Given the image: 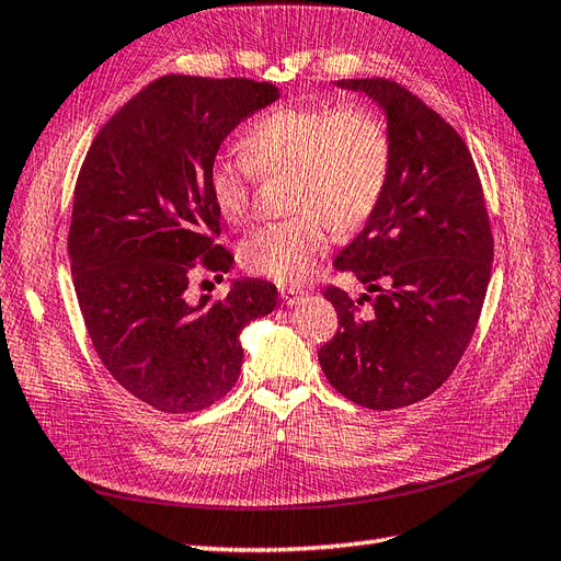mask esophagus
<instances>
[{
    "instance_id": "1",
    "label": "esophagus",
    "mask_w": 561,
    "mask_h": 561,
    "mask_svg": "<svg viewBox=\"0 0 561 561\" xmlns=\"http://www.w3.org/2000/svg\"><path fill=\"white\" fill-rule=\"evenodd\" d=\"M279 296H282V300H284L286 306H294V304H298V298L304 296V289H298V286L282 284L279 286Z\"/></svg>"
}]
</instances>
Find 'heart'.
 I'll return each mask as SVG.
<instances>
[{
  "instance_id": "1",
  "label": "heart",
  "mask_w": 561,
  "mask_h": 561,
  "mask_svg": "<svg viewBox=\"0 0 561 561\" xmlns=\"http://www.w3.org/2000/svg\"><path fill=\"white\" fill-rule=\"evenodd\" d=\"M241 153H220L208 168V192L227 222L251 215L255 175L289 172V218L241 243L239 261L277 284L304 282L334 229L357 232L377 213L393 170V137L367 106H279L241 135Z\"/></svg>"
}]
</instances>
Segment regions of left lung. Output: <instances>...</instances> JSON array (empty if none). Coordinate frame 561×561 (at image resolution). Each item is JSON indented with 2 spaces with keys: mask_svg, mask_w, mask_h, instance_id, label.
<instances>
[{
  "mask_svg": "<svg viewBox=\"0 0 561 561\" xmlns=\"http://www.w3.org/2000/svg\"><path fill=\"white\" fill-rule=\"evenodd\" d=\"M341 88L383 106L393 170L377 213L334 261L375 296L353 300L327 286L339 332L318 357L341 396L396 410L434 393L467 351L491 279L493 232L479 170L448 121L396 80Z\"/></svg>",
  "mask_w": 561,
  "mask_h": 561,
  "instance_id": "obj_1",
  "label": "left lung"
}]
</instances>
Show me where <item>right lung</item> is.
Instances as JSON below:
<instances>
[{"mask_svg": "<svg viewBox=\"0 0 561 561\" xmlns=\"http://www.w3.org/2000/svg\"><path fill=\"white\" fill-rule=\"evenodd\" d=\"M279 96L249 78L163 76L113 116L76 182L68 255L96 355L127 393L168 414L198 412L239 379L243 324L277 306L275 284L234 282L192 300L196 272L234 255L220 237L208 168L234 127Z\"/></svg>", "mask_w": 561, "mask_h": 561, "instance_id": "add662e5", "label": "right lung"}]
</instances>
